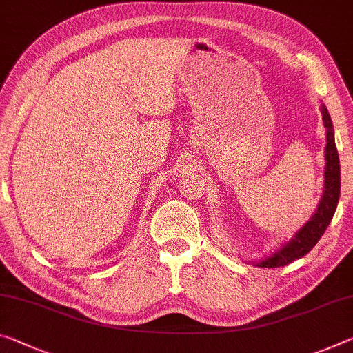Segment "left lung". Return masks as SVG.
<instances>
[{"label":"left lung","instance_id":"1","mask_svg":"<svg viewBox=\"0 0 353 353\" xmlns=\"http://www.w3.org/2000/svg\"><path fill=\"white\" fill-rule=\"evenodd\" d=\"M322 117H323V125L327 128V148H325V190H323V196L321 203L317 205L316 214L306 225L295 234V237L290 240L288 245L276 251L275 254L267 257L265 261H262L257 264V267L264 268H276L288 265L290 262L300 259L305 254L314 248V245L319 242V239L322 237V234L325 232L327 226L332 221L336 210L338 201H339V190H341V174H339V157L338 149L334 144V133H333V124L330 119V114L325 106L322 105Z\"/></svg>","mask_w":353,"mask_h":353}]
</instances>
